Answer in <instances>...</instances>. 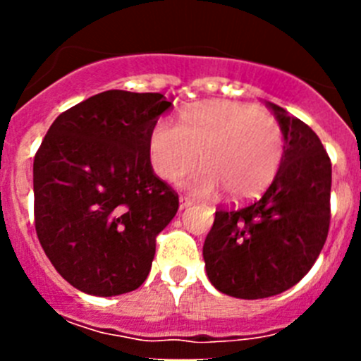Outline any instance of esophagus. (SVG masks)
I'll use <instances>...</instances> for the list:
<instances>
[{"label": "esophagus", "mask_w": 361, "mask_h": 361, "mask_svg": "<svg viewBox=\"0 0 361 361\" xmlns=\"http://www.w3.org/2000/svg\"><path fill=\"white\" fill-rule=\"evenodd\" d=\"M191 204H193V200H191L190 197H180V209L190 208Z\"/></svg>", "instance_id": "34e87169"}]
</instances>
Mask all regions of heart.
<instances>
[{
  "label": "heart",
  "mask_w": 361,
  "mask_h": 361,
  "mask_svg": "<svg viewBox=\"0 0 361 361\" xmlns=\"http://www.w3.org/2000/svg\"><path fill=\"white\" fill-rule=\"evenodd\" d=\"M282 126L253 104L212 101L188 108L183 124L159 119L148 137L153 170L177 183L199 166H206L190 180L197 193H212L220 186L229 199L250 200L275 180L283 159Z\"/></svg>",
  "instance_id": "heart-1"
}]
</instances>
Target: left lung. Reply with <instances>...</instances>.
I'll list each match as a JSON object with an SVG mask.
<instances>
[{
	"label": "left lung",
	"mask_w": 361,
	"mask_h": 361,
	"mask_svg": "<svg viewBox=\"0 0 361 361\" xmlns=\"http://www.w3.org/2000/svg\"><path fill=\"white\" fill-rule=\"evenodd\" d=\"M282 126L283 159L260 199L219 208L204 242L209 282L224 295L257 300L288 291L317 262L331 224V159L318 135L267 103Z\"/></svg>",
	"instance_id": "1"
}]
</instances>
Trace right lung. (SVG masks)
Returning <instances> with one entry per match:
<instances>
[{"mask_svg":"<svg viewBox=\"0 0 361 361\" xmlns=\"http://www.w3.org/2000/svg\"><path fill=\"white\" fill-rule=\"evenodd\" d=\"M162 94L108 90L57 117L34 157V224L70 286L94 296L137 289L178 195L153 173L148 137Z\"/></svg>","mask_w":361,"mask_h":361,"instance_id":"add662e5","label":"right lung"}]
</instances>
